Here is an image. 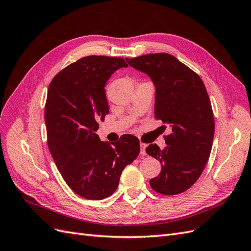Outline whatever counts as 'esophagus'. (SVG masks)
<instances>
[{"label": "esophagus", "instance_id": "esophagus-1", "mask_svg": "<svg viewBox=\"0 0 251 251\" xmlns=\"http://www.w3.org/2000/svg\"><path fill=\"white\" fill-rule=\"evenodd\" d=\"M147 147H148V144L143 143V142H140V154L142 156H146L147 155V151H146Z\"/></svg>", "mask_w": 251, "mask_h": 251}]
</instances>
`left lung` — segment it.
I'll list each match as a JSON object with an SVG mask.
<instances>
[{"instance_id":"1","label":"left lung","mask_w":251,"mask_h":251,"mask_svg":"<svg viewBox=\"0 0 251 251\" xmlns=\"http://www.w3.org/2000/svg\"><path fill=\"white\" fill-rule=\"evenodd\" d=\"M126 60L153 80L155 117L171 127L163 150L157 144L146 150L161 162L160 174L150 185L162 195L183 193L201 176L214 140L215 120L206 88L198 74L168 53Z\"/></svg>"}]
</instances>
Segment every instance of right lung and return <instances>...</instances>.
Segmentation results:
<instances>
[{
	"mask_svg": "<svg viewBox=\"0 0 251 251\" xmlns=\"http://www.w3.org/2000/svg\"><path fill=\"white\" fill-rule=\"evenodd\" d=\"M123 57L90 55L59 73L49 85L45 104L47 142L59 173L74 193L89 200L111 196L120 175L137 158V137L126 134L116 143L98 137V120L109 113L105 82Z\"/></svg>",
	"mask_w": 251,
	"mask_h": 251,
	"instance_id": "add662e5",
	"label": "right lung"
}]
</instances>
